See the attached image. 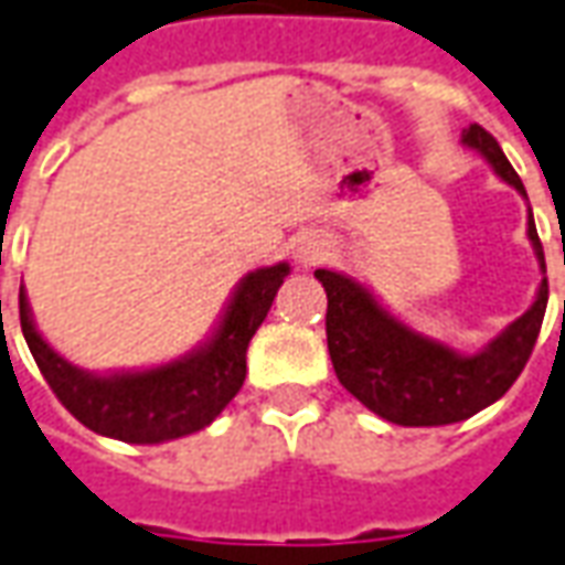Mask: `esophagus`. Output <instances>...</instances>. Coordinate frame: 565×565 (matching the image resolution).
<instances>
[{
	"label": "esophagus",
	"instance_id": "34e87169",
	"mask_svg": "<svg viewBox=\"0 0 565 565\" xmlns=\"http://www.w3.org/2000/svg\"><path fill=\"white\" fill-rule=\"evenodd\" d=\"M291 255L295 260L301 264V267H310V264H317V260L326 255V243H322L320 236H301L295 248H291Z\"/></svg>",
	"mask_w": 565,
	"mask_h": 565
}]
</instances>
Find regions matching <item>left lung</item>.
Listing matches in <instances>:
<instances>
[{"label":"left lung","instance_id":"left-lung-1","mask_svg":"<svg viewBox=\"0 0 565 565\" xmlns=\"http://www.w3.org/2000/svg\"><path fill=\"white\" fill-rule=\"evenodd\" d=\"M461 143L480 153L504 184H511L523 200H529L520 174L513 171L486 128H465ZM526 236L542 267L535 301L523 317H516L477 353H461L430 334L415 332L412 326L396 320L375 298V291L360 279L341 270H317V279L329 298L326 341L338 381L369 412L403 427H439V424L465 422L480 408L501 399L511 391L513 381L520 379L529 353L535 348L544 307H547L544 252L532 221V209H529Z\"/></svg>","mask_w":565,"mask_h":565}]
</instances>
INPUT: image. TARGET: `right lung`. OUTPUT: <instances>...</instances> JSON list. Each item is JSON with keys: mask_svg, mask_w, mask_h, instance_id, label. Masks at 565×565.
<instances>
[{"mask_svg": "<svg viewBox=\"0 0 565 565\" xmlns=\"http://www.w3.org/2000/svg\"><path fill=\"white\" fill-rule=\"evenodd\" d=\"M289 264L258 267L245 274L212 334L184 356L150 369L88 372L39 334L33 310L21 286V329L42 379L70 415L100 437L153 446L190 437L215 422L239 394L245 381V350L267 317L276 291L289 276Z\"/></svg>", "mask_w": 565, "mask_h": 565, "instance_id": "right-lung-1", "label": "right lung"}]
</instances>
